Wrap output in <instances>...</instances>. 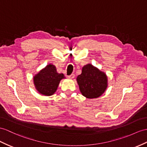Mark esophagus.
I'll return each mask as SVG.
<instances>
[{"label": "esophagus", "instance_id": "obj_1", "mask_svg": "<svg viewBox=\"0 0 147 147\" xmlns=\"http://www.w3.org/2000/svg\"><path fill=\"white\" fill-rule=\"evenodd\" d=\"M75 77V75L74 74L70 75V76H68V78H70V79H73V78Z\"/></svg>", "mask_w": 147, "mask_h": 147}]
</instances>
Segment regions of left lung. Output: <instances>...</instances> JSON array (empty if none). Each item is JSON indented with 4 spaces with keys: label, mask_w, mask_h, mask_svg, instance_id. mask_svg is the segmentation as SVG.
<instances>
[{
    "label": "left lung",
    "mask_w": 147,
    "mask_h": 147,
    "mask_svg": "<svg viewBox=\"0 0 147 147\" xmlns=\"http://www.w3.org/2000/svg\"><path fill=\"white\" fill-rule=\"evenodd\" d=\"M77 80L82 94L88 98L98 97L107 87L106 74L91 64L83 67Z\"/></svg>",
    "instance_id": "obj_1"
}]
</instances>
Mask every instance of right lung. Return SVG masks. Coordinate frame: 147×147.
<instances>
[{
    "instance_id": "add662e5",
    "label": "right lung",
    "mask_w": 147,
    "mask_h": 147,
    "mask_svg": "<svg viewBox=\"0 0 147 147\" xmlns=\"http://www.w3.org/2000/svg\"><path fill=\"white\" fill-rule=\"evenodd\" d=\"M63 74L57 73L56 67L49 64L34 77V83L40 94L51 96L56 92L60 80L64 78Z\"/></svg>"
}]
</instances>
